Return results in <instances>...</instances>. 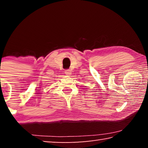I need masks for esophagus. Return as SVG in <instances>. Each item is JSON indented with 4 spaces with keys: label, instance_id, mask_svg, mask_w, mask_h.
I'll use <instances>...</instances> for the list:
<instances>
[{
    "label": "esophagus",
    "instance_id": "1",
    "mask_svg": "<svg viewBox=\"0 0 148 148\" xmlns=\"http://www.w3.org/2000/svg\"><path fill=\"white\" fill-rule=\"evenodd\" d=\"M65 74H66V75H71V70H66V71H65Z\"/></svg>",
    "mask_w": 148,
    "mask_h": 148
}]
</instances>
